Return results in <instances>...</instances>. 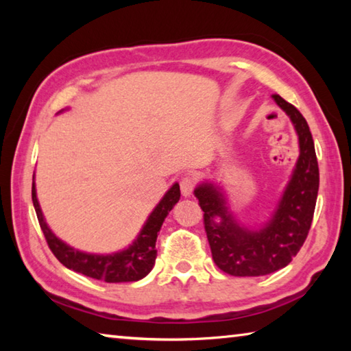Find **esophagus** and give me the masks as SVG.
Listing matches in <instances>:
<instances>
[{"label": "esophagus", "mask_w": 351, "mask_h": 351, "mask_svg": "<svg viewBox=\"0 0 351 351\" xmlns=\"http://www.w3.org/2000/svg\"><path fill=\"white\" fill-rule=\"evenodd\" d=\"M195 189V176L193 175H186L181 180V193L184 197H190Z\"/></svg>", "instance_id": "obj_1"}]
</instances>
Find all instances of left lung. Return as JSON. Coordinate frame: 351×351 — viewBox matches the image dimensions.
Returning <instances> with one entry per match:
<instances>
[{
    "label": "left lung",
    "instance_id": "left-lung-1",
    "mask_svg": "<svg viewBox=\"0 0 351 351\" xmlns=\"http://www.w3.org/2000/svg\"><path fill=\"white\" fill-rule=\"evenodd\" d=\"M272 99L293 122L299 158L268 221L257 229L240 224L218 184L203 181L193 190L204 212L212 258L219 269L235 277H258L285 268L305 243L316 207L319 165L310 127L295 106L278 94Z\"/></svg>",
    "mask_w": 351,
    "mask_h": 351
}]
</instances>
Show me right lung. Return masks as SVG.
Here are the masks:
<instances>
[{
  "label": "right lung",
  "instance_id": "add662e5",
  "mask_svg": "<svg viewBox=\"0 0 351 351\" xmlns=\"http://www.w3.org/2000/svg\"><path fill=\"white\" fill-rule=\"evenodd\" d=\"M180 184L175 182L148 215L139 235L127 249L112 254H90L71 247L52 232L43 217V212H41L37 190H35V180L32 182V203L35 212H37L40 228L43 230L47 246H49L52 254L68 269L106 283L138 282L153 269L154 260H156L158 232L161 230L165 217L180 201Z\"/></svg>",
  "mask_w": 351,
  "mask_h": 351
}]
</instances>
